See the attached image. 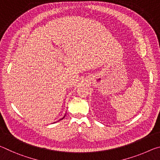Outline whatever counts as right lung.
I'll list each match as a JSON object with an SVG mask.
<instances>
[{
  "instance_id": "add662e5",
  "label": "right lung",
  "mask_w": 160,
  "mask_h": 160,
  "mask_svg": "<svg viewBox=\"0 0 160 160\" xmlns=\"http://www.w3.org/2000/svg\"><path fill=\"white\" fill-rule=\"evenodd\" d=\"M65 116H66V115H65V116H63V118H61V119H60V120H59V121H61V120H62V119H63V118H64V117H65ZM54 123H55V122H54Z\"/></svg>"
}]
</instances>
